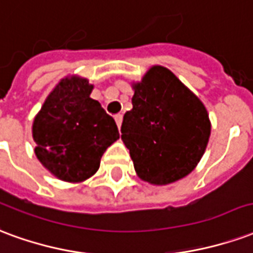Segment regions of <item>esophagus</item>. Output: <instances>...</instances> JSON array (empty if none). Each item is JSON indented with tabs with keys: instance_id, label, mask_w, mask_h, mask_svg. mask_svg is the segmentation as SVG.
I'll list each match as a JSON object with an SVG mask.
<instances>
[{
	"instance_id": "obj_1",
	"label": "esophagus",
	"mask_w": 253,
	"mask_h": 253,
	"mask_svg": "<svg viewBox=\"0 0 253 253\" xmlns=\"http://www.w3.org/2000/svg\"><path fill=\"white\" fill-rule=\"evenodd\" d=\"M114 120H116V124H117V126H121V124H123V114H116L114 116Z\"/></svg>"
}]
</instances>
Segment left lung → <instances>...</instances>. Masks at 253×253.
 I'll return each mask as SVG.
<instances>
[{
  "instance_id": "8db88e82",
  "label": "left lung",
  "mask_w": 253,
  "mask_h": 253,
  "mask_svg": "<svg viewBox=\"0 0 253 253\" xmlns=\"http://www.w3.org/2000/svg\"><path fill=\"white\" fill-rule=\"evenodd\" d=\"M133 90V108L124 114L121 139L136 172L152 185L182 179L198 165L209 141L206 108L162 66L149 68Z\"/></svg>"
}]
</instances>
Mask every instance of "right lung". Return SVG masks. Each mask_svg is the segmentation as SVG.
<instances>
[{
	"label": "right lung",
	"mask_w": 253,
	"mask_h": 253,
	"mask_svg": "<svg viewBox=\"0 0 253 253\" xmlns=\"http://www.w3.org/2000/svg\"><path fill=\"white\" fill-rule=\"evenodd\" d=\"M87 79H62L35 117V154L56 178L82 182L97 172L109 145L119 139V129L98 101L90 98Z\"/></svg>",
	"instance_id": "1"
}]
</instances>
